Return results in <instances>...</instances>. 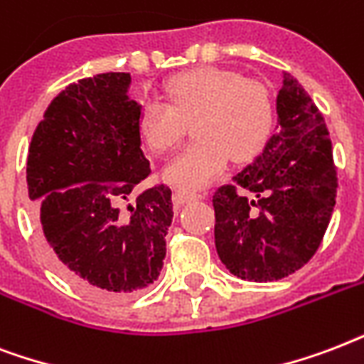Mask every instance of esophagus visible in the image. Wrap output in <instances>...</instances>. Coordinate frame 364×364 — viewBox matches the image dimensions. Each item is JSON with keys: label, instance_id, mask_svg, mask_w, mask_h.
I'll list each match as a JSON object with an SVG mask.
<instances>
[{"label": "esophagus", "instance_id": "1", "mask_svg": "<svg viewBox=\"0 0 364 364\" xmlns=\"http://www.w3.org/2000/svg\"><path fill=\"white\" fill-rule=\"evenodd\" d=\"M199 193H188V191H174L173 193V203L174 205H184V203L196 201L199 199Z\"/></svg>", "mask_w": 364, "mask_h": 364}]
</instances>
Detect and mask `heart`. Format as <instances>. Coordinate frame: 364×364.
Listing matches in <instances>:
<instances>
[{
	"label": "heart",
	"instance_id": "heart-1",
	"mask_svg": "<svg viewBox=\"0 0 364 364\" xmlns=\"http://www.w3.org/2000/svg\"><path fill=\"white\" fill-rule=\"evenodd\" d=\"M168 104L148 100L138 129L151 151H173L188 127L197 142L165 167V180L178 190H201L226 168L228 159H255L272 136L275 106L262 81L237 72L199 68L176 75L167 85Z\"/></svg>",
	"mask_w": 364,
	"mask_h": 364
}]
</instances>
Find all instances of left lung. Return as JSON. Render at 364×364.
<instances>
[{
    "instance_id": "8db88e82",
    "label": "left lung",
    "mask_w": 364,
    "mask_h": 364,
    "mask_svg": "<svg viewBox=\"0 0 364 364\" xmlns=\"http://www.w3.org/2000/svg\"><path fill=\"white\" fill-rule=\"evenodd\" d=\"M277 132L232 184L214 191V243L241 279L277 281L317 252L336 205V165L323 114L292 75L277 95Z\"/></svg>"
}]
</instances>
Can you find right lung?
<instances>
[{"label": "right lung", "instance_id": "1", "mask_svg": "<svg viewBox=\"0 0 364 364\" xmlns=\"http://www.w3.org/2000/svg\"><path fill=\"white\" fill-rule=\"evenodd\" d=\"M131 75L108 72L58 92L33 132L28 196L56 269L83 294L114 300L150 287L173 222L171 188L125 205L150 176Z\"/></svg>", "mask_w": 364, "mask_h": 364}]
</instances>
